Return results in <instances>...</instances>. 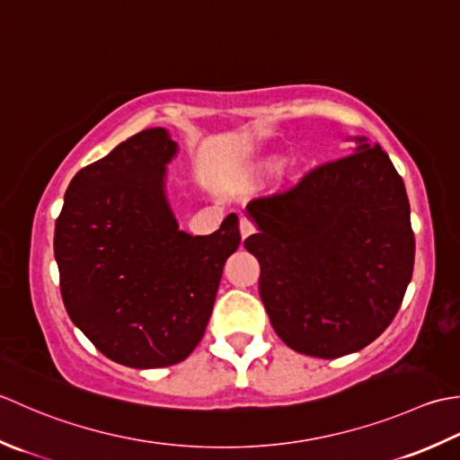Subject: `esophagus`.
<instances>
[{"label":"esophagus","mask_w":460,"mask_h":460,"mask_svg":"<svg viewBox=\"0 0 460 460\" xmlns=\"http://www.w3.org/2000/svg\"><path fill=\"white\" fill-rule=\"evenodd\" d=\"M256 232V226L252 224L248 218H240V234H242V240L248 238L250 234Z\"/></svg>","instance_id":"esophagus-1"}]
</instances>
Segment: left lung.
Masks as SVG:
<instances>
[{
	"mask_svg": "<svg viewBox=\"0 0 460 460\" xmlns=\"http://www.w3.org/2000/svg\"><path fill=\"white\" fill-rule=\"evenodd\" d=\"M307 171L252 200L260 297L288 348L335 359L387 330L413 276L415 236L402 178L379 145Z\"/></svg>",
	"mask_w": 460,
	"mask_h": 460,
	"instance_id": "8db88e82",
	"label": "left lung"
}]
</instances>
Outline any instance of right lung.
Listing matches in <instances>:
<instances>
[{
    "label": "right lung",
    "instance_id": "1",
    "mask_svg": "<svg viewBox=\"0 0 460 460\" xmlns=\"http://www.w3.org/2000/svg\"><path fill=\"white\" fill-rule=\"evenodd\" d=\"M176 143L146 128L73 176L55 222V260L71 322L109 359L135 369L189 358L208 325L238 217L210 236L178 230L164 196Z\"/></svg>",
    "mask_w": 460,
    "mask_h": 460
}]
</instances>
